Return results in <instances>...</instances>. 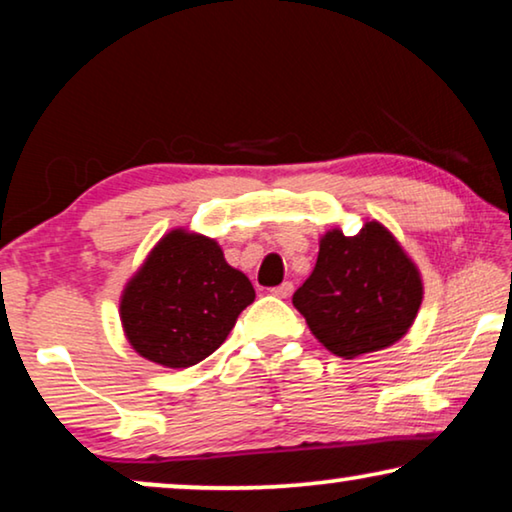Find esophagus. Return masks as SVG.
Segmentation results:
<instances>
[{"label":"esophagus","mask_w":512,"mask_h":512,"mask_svg":"<svg viewBox=\"0 0 512 512\" xmlns=\"http://www.w3.org/2000/svg\"><path fill=\"white\" fill-rule=\"evenodd\" d=\"M272 293H275L277 298H289L291 293H293V284H291V282L279 284V286H275V289H272Z\"/></svg>","instance_id":"1"}]
</instances>
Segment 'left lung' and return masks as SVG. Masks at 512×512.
<instances>
[{"label": "left lung", "instance_id": "1", "mask_svg": "<svg viewBox=\"0 0 512 512\" xmlns=\"http://www.w3.org/2000/svg\"><path fill=\"white\" fill-rule=\"evenodd\" d=\"M422 277L396 237L368 221L354 237H321L312 275L293 305L328 352L340 359L380 352L401 340L422 305Z\"/></svg>", "mask_w": 512, "mask_h": 512}]
</instances>
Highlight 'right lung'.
<instances>
[{
  "label": "right lung",
  "mask_w": 512,
  "mask_h": 512,
  "mask_svg": "<svg viewBox=\"0 0 512 512\" xmlns=\"http://www.w3.org/2000/svg\"><path fill=\"white\" fill-rule=\"evenodd\" d=\"M256 291L205 235L172 230L121 296L132 349L165 368H188L216 352Z\"/></svg>",
  "instance_id": "obj_1"
}]
</instances>
